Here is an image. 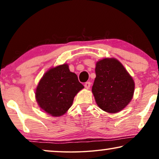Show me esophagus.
<instances>
[{
  "instance_id": "obj_1",
  "label": "esophagus",
  "mask_w": 159,
  "mask_h": 159,
  "mask_svg": "<svg viewBox=\"0 0 159 159\" xmlns=\"http://www.w3.org/2000/svg\"><path fill=\"white\" fill-rule=\"evenodd\" d=\"M90 84H91V83L90 82H85V83H84V88H85L89 89L90 88Z\"/></svg>"
}]
</instances>
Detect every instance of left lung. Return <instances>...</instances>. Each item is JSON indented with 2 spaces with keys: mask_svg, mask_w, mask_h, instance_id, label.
Returning <instances> with one entry per match:
<instances>
[{
  "mask_svg": "<svg viewBox=\"0 0 159 159\" xmlns=\"http://www.w3.org/2000/svg\"><path fill=\"white\" fill-rule=\"evenodd\" d=\"M92 92L95 102L104 111L114 114L128 105L133 97L134 82L116 58H103L96 63Z\"/></svg>",
  "mask_w": 159,
  "mask_h": 159,
  "instance_id": "obj_1",
  "label": "left lung"
}]
</instances>
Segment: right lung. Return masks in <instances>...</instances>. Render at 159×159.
I'll use <instances>...</instances> for the list:
<instances>
[{
	"label": "right lung",
	"mask_w": 159,
	"mask_h": 159,
	"mask_svg": "<svg viewBox=\"0 0 159 159\" xmlns=\"http://www.w3.org/2000/svg\"><path fill=\"white\" fill-rule=\"evenodd\" d=\"M83 88L77 75L64 64L50 69L41 78L36 88V101L47 114L60 116L71 107L75 95Z\"/></svg>",
	"instance_id": "right-lung-1"
}]
</instances>
